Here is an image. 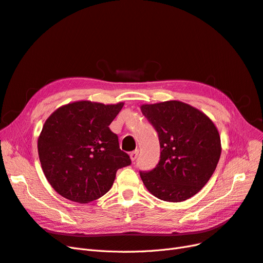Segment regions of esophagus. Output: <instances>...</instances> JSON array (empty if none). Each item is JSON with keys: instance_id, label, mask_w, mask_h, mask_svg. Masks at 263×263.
Segmentation results:
<instances>
[{"instance_id": "obj_1", "label": "esophagus", "mask_w": 263, "mask_h": 263, "mask_svg": "<svg viewBox=\"0 0 263 263\" xmlns=\"http://www.w3.org/2000/svg\"><path fill=\"white\" fill-rule=\"evenodd\" d=\"M138 153H139V150H135V151H133V152H130L129 153V157H130V160L134 162V161H136V159H137V157H138Z\"/></svg>"}]
</instances>
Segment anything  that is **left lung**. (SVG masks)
<instances>
[{
	"label": "left lung",
	"instance_id": "obj_1",
	"mask_svg": "<svg viewBox=\"0 0 263 263\" xmlns=\"http://www.w3.org/2000/svg\"><path fill=\"white\" fill-rule=\"evenodd\" d=\"M142 114L159 135L157 167L140 172L143 185L161 200L182 202L200 192L221 157V137L203 112L182 101L142 104Z\"/></svg>",
	"mask_w": 263,
	"mask_h": 263
}]
</instances>
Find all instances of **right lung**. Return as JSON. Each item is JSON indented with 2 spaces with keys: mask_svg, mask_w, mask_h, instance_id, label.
I'll list each match as a JSON object with an SVG mask.
<instances>
[{
  "mask_svg": "<svg viewBox=\"0 0 263 263\" xmlns=\"http://www.w3.org/2000/svg\"><path fill=\"white\" fill-rule=\"evenodd\" d=\"M123 105L76 101L48 117L38 153L43 173L59 195L78 203L93 201L111 189L116 171L130 164L108 128Z\"/></svg>",
  "mask_w": 263,
  "mask_h": 263,
  "instance_id": "1",
  "label": "right lung"
}]
</instances>
